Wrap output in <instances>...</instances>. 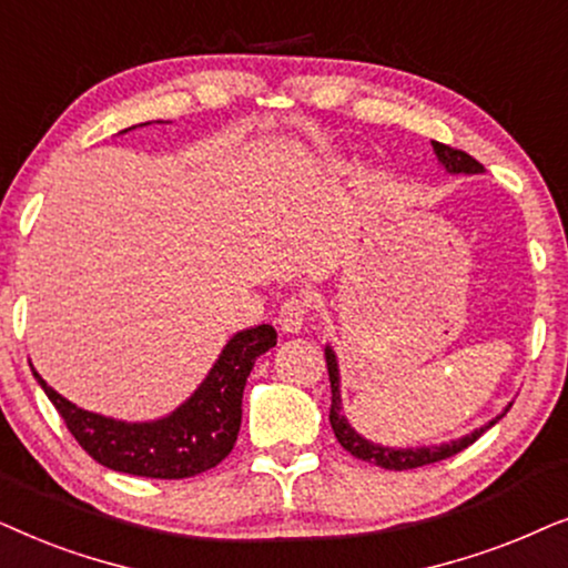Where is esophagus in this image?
<instances>
[{
	"instance_id": "1",
	"label": "esophagus",
	"mask_w": 568,
	"mask_h": 568,
	"mask_svg": "<svg viewBox=\"0 0 568 568\" xmlns=\"http://www.w3.org/2000/svg\"><path fill=\"white\" fill-rule=\"evenodd\" d=\"M306 314H308V304H306L304 298H301V296L285 298V304L280 306V312H277L280 329H283L285 335H293V332H301V329H304Z\"/></svg>"
}]
</instances>
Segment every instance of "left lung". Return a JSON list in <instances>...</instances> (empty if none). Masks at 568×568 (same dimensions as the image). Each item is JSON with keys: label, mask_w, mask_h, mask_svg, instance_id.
<instances>
[{"label": "left lung", "mask_w": 568, "mask_h": 568, "mask_svg": "<svg viewBox=\"0 0 568 568\" xmlns=\"http://www.w3.org/2000/svg\"><path fill=\"white\" fill-rule=\"evenodd\" d=\"M434 145V153L438 158V163L447 169V173H483V165L475 161L473 155L463 153V150H455L449 145H442V142H430ZM324 358H327V372H329V387H332V407H329V423L332 430H335L339 447L351 452L353 457L363 459V463L379 465L384 470H413V467H423L430 463H438V459L455 457L457 452H463L470 447L473 442L486 434V430L498 423V418H504L506 410H509L511 403L506 405V410L501 415H496L494 420H488L486 426L475 428L473 434H467L463 438H455V442H444V444H430V447H384V444L368 442L366 436H361L355 430L347 418L343 415V399H339V366H337V355L332 351V345L324 347Z\"/></svg>", "instance_id": "1"}]
</instances>
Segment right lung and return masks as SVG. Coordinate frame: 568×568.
<instances>
[{
    "label": "right lung",
    "mask_w": 568,
    "mask_h": 568,
    "mask_svg": "<svg viewBox=\"0 0 568 568\" xmlns=\"http://www.w3.org/2000/svg\"><path fill=\"white\" fill-rule=\"evenodd\" d=\"M275 345L277 332L272 324L236 332L192 397L163 418L142 423L82 410L49 387L36 368L33 376L64 418L70 434L95 463L140 478L181 480L210 470L231 455L241 428V399L248 374L254 361Z\"/></svg>",
    "instance_id": "right-lung-1"
}]
</instances>
